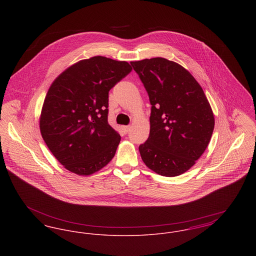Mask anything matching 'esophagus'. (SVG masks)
Here are the masks:
<instances>
[{
  "label": "esophagus",
  "mask_w": 256,
  "mask_h": 256,
  "mask_svg": "<svg viewBox=\"0 0 256 256\" xmlns=\"http://www.w3.org/2000/svg\"><path fill=\"white\" fill-rule=\"evenodd\" d=\"M130 126H122V132L124 134H128L130 132Z\"/></svg>",
  "instance_id": "1"
}]
</instances>
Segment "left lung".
Segmentation results:
<instances>
[{"label": "left lung", "mask_w": 256, "mask_h": 256, "mask_svg": "<svg viewBox=\"0 0 256 256\" xmlns=\"http://www.w3.org/2000/svg\"><path fill=\"white\" fill-rule=\"evenodd\" d=\"M152 104L150 135L139 146L146 167L176 176L194 166L213 134L215 119L206 96L182 65L163 58L132 61Z\"/></svg>", "instance_id": "left-lung-1"}]
</instances>
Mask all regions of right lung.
I'll list each match as a JSON object with an SVG mask.
<instances>
[{
	"mask_svg": "<svg viewBox=\"0 0 256 256\" xmlns=\"http://www.w3.org/2000/svg\"><path fill=\"white\" fill-rule=\"evenodd\" d=\"M132 70L126 61L98 56L74 63L50 86L40 132L64 168L89 176L114 158L121 136L108 122V92Z\"/></svg>",
	"mask_w": 256,
	"mask_h": 256,
	"instance_id": "1",
	"label": "right lung"
}]
</instances>
